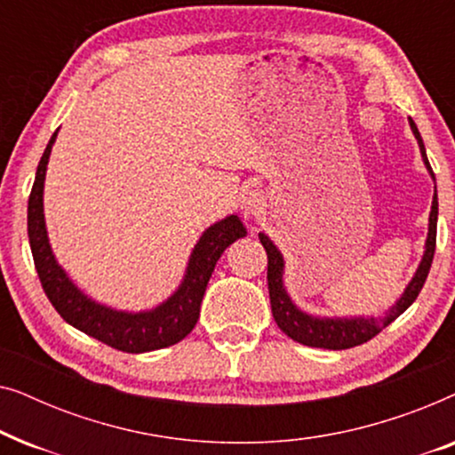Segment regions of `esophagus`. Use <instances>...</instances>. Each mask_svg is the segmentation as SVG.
I'll return each instance as SVG.
<instances>
[{
    "instance_id": "1",
    "label": "esophagus",
    "mask_w": 455,
    "mask_h": 455,
    "mask_svg": "<svg viewBox=\"0 0 455 455\" xmlns=\"http://www.w3.org/2000/svg\"><path fill=\"white\" fill-rule=\"evenodd\" d=\"M242 211L246 215H259L265 209V195L260 190H246L240 198Z\"/></svg>"
}]
</instances>
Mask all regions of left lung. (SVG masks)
I'll list each match as a JSON object with an SVG mask.
<instances>
[{"label":"left lung","mask_w":455,"mask_h":455,"mask_svg":"<svg viewBox=\"0 0 455 455\" xmlns=\"http://www.w3.org/2000/svg\"><path fill=\"white\" fill-rule=\"evenodd\" d=\"M410 122V130H412L416 142H419L422 164H425L427 172L431 173L435 182V173L428 165L425 142L416 128L414 120ZM437 215H439V203H437V186H435V195L431 203V213H428V232L425 240V252L419 267H416L412 279H410L406 288H403L402 296L385 310V315H371V316H321V315H310L307 310H302L298 304L291 300L288 290H285L283 273H285V260L283 254L275 246L269 235L265 232H259L260 244L265 246L267 259V282H269V298H271V310L273 319H275L277 327L291 338L298 344L310 346V347H325V350H346V347H354L364 344L375 338L379 331H383L389 323H394L410 304L416 300V296L420 294L425 279L431 269L433 254H435V240H437Z\"/></svg>","instance_id":"left-lung-1"}]
</instances>
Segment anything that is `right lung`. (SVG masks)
I'll use <instances>...</instances> for the list:
<instances>
[{
  "mask_svg": "<svg viewBox=\"0 0 455 455\" xmlns=\"http://www.w3.org/2000/svg\"><path fill=\"white\" fill-rule=\"evenodd\" d=\"M58 132L60 128L55 130L43 153L28 198V242L49 302L66 323L116 350L142 354L178 344L196 325L204 290L223 251L248 234L244 223L238 215L232 213L204 229L192 248L182 282L157 307L122 310L99 302L72 282L49 244L43 192H45L49 155H52Z\"/></svg>",
  "mask_w": 455,
  "mask_h": 455,
  "instance_id": "obj_1",
  "label": "right lung"
}]
</instances>
